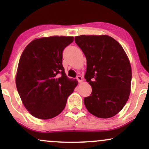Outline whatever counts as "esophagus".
<instances>
[{
  "mask_svg": "<svg viewBox=\"0 0 149 149\" xmlns=\"http://www.w3.org/2000/svg\"><path fill=\"white\" fill-rule=\"evenodd\" d=\"M76 79H77V80H78V83H82V82H83V78H82L81 76H78L76 77Z\"/></svg>",
  "mask_w": 149,
  "mask_h": 149,
  "instance_id": "1",
  "label": "esophagus"
}]
</instances>
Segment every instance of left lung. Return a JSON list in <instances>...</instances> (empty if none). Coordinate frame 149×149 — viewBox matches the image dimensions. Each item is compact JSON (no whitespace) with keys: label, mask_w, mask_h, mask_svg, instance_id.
<instances>
[{"label":"left lung","mask_w":149,"mask_h":149,"mask_svg":"<svg viewBox=\"0 0 149 149\" xmlns=\"http://www.w3.org/2000/svg\"><path fill=\"white\" fill-rule=\"evenodd\" d=\"M87 59L85 78L92 93L84 98L90 113L101 118L116 116L125 105L130 94L132 69L123 47L107 35L75 37Z\"/></svg>","instance_id":"1"}]
</instances>
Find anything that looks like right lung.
Listing matches in <instances>:
<instances>
[{"instance_id":"obj_1","label":"right lung","mask_w":149,"mask_h":149,"mask_svg":"<svg viewBox=\"0 0 149 149\" xmlns=\"http://www.w3.org/2000/svg\"><path fill=\"white\" fill-rule=\"evenodd\" d=\"M73 37L51 36L33 40L19 61L16 86L26 109L34 117L50 119L64 110L78 85L66 76L62 53Z\"/></svg>"}]
</instances>
